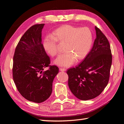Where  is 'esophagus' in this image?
Wrapping results in <instances>:
<instances>
[{"instance_id":"obj_1","label":"esophagus","mask_w":124,"mask_h":124,"mask_svg":"<svg viewBox=\"0 0 124 124\" xmlns=\"http://www.w3.org/2000/svg\"><path fill=\"white\" fill-rule=\"evenodd\" d=\"M60 70L62 71H65L66 70L65 68H60Z\"/></svg>"}]
</instances>
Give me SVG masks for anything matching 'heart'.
Listing matches in <instances>:
<instances>
[{"label": "heart", "mask_w": 124, "mask_h": 124, "mask_svg": "<svg viewBox=\"0 0 124 124\" xmlns=\"http://www.w3.org/2000/svg\"><path fill=\"white\" fill-rule=\"evenodd\" d=\"M57 42L65 44L64 54L55 60V64L63 67L73 65L75 60L83 59L90 52L93 43V35L88 27L64 25L56 29L52 36L46 37L43 41V46L50 56L54 57L58 54Z\"/></svg>", "instance_id": "b5f03b06"}]
</instances>
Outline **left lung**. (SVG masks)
<instances>
[{
	"label": "left lung",
	"instance_id": "1",
	"mask_svg": "<svg viewBox=\"0 0 124 124\" xmlns=\"http://www.w3.org/2000/svg\"><path fill=\"white\" fill-rule=\"evenodd\" d=\"M96 39L91 50L78 66L67 71L68 86L81 100L99 95L108 83L112 64L110 46L101 30L95 27Z\"/></svg>",
	"mask_w": 124,
	"mask_h": 124
}]
</instances>
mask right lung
Listing matches in <instances>:
<instances>
[{
    "instance_id": "1",
    "label": "right lung",
    "mask_w": 124,
    "mask_h": 124,
    "mask_svg": "<svg viewBox=\"0 0 124 124\" xmlns=\"http://www.w3.org/2000/svg\"><path fill=\"white\" fill-rule=\"evenodd\" d=\"M45 24H35L27 30L16 46L13 57V78L20 94L26 100L41 103L50 97L53 82L59 72L51 66L42 42ZM49 68L46 71L45 68Z\"/></svg>"
}]
</instances>
